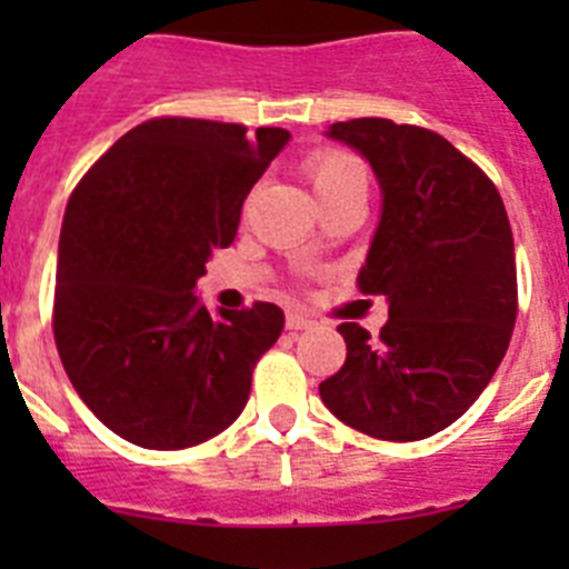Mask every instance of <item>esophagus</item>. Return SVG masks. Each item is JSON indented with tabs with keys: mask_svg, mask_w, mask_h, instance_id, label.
I'll list each match as a JSON object with an SVG mask.
<instances>
[{
	"mask_svg": "<svg viewBox=\"0 0 569 569\" xmlns=\"http://www.w3.org/2000/svg\"><path fill=\"white\" fill-rule=\"evenodd\" d=\"M284 325H288V330H293V333H299V330L313 328V319H308V316H301V313H288V319H284Z\"/></svg>",
	"mask_w": 569,
	"mask_h": 569,
	"instance_id": "esophagus-1",
	"label": "esophagus"
}]
</instances>
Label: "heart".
<instances>
[{
  "label": "heart",
  "mask_w": 569,
  "mask_h": 569,
  "mask_svg": "<svg viewBox=\"0 0 569 569\" xmlns=\"http://www.w3.org/2000/svg\"><path fill=\"white\" fill-rule=\"evenodd\" d=\"M308 173L316 188V196H328L345 188H367L365 164L356 156L341 153V150L316 153L308 164Z\"/></svg>",
  "instance_id": "b5f03b06"
}]
</instances>
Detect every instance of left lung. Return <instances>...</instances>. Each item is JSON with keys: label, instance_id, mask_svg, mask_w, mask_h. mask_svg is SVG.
I'll list each match as a JSON object with an SVG mask.
<instances>
[{"label": "left lung", "instance_id": "left-lung-1", "mask_svg": "<svg viewBox=\"0 0 569 569\" xmlns=\"http://www.w3.org/2000/svg\"><path fill=\"white\" fill-rule=\"evenodd\" d=\"M373 168L381 213L359 288L387 299L370 336L339 325L347 359L319 385L359 433L419 441L453 425L499 370L516 325V248L496 184L433 130L350 119L325 130Z\"/></svg>", "mask_w": 569, "mask_h": 569}]
</instances>
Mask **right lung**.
<instances>
[{"mask_svg": "<svg viewBox=\"0 0 569 569\" xmlns=\"http://www.w3.org/2000/svg\"><path fill=\"white\" fill-rule=\"evenodd\" d=\"M290 142L281 128L150 119L84 173L59 236L53 336L79 399L148 450L228 430L284 328L270 301L210 313L193 293L241 204Z\"/></svg>", "mask_w": 569, "mask_h": 569, "instance_id": "1", "label": "right lung"}]
</instances>
